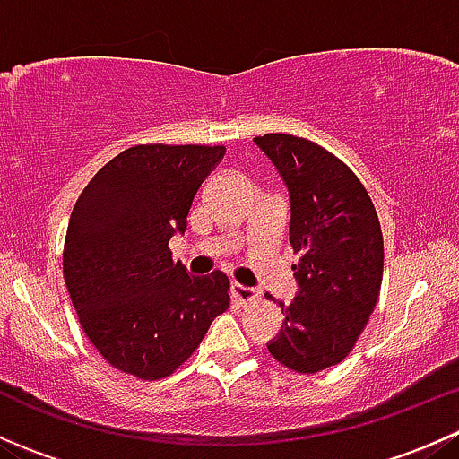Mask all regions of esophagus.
<instances>
[{
  "mask_svg": "<svg viewBox=\"0 0 459 459\" xmlns=\"http://www.w3.org/2000/svg\"><path fill=\"white\" fill-rule=\"evenodd\" d=\"M230 293H233L235 302H239V304H251V302H257V299H259V293L255 289H251V286L233 284Z\"/></svg>",
  "mask_w": 459,
  "mask_h": 459,
  "instance_id": "esophagus-1",
  "label": "esophagus"
}]
</instances>
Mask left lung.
I'll use <instances>...</instances> for the list:
<instances>
[{"label": "left lung", "mask_w": 459, "mask_h": 459, "mask_svg": "<svg viewBox=\"0 0 459 459\" xmlns=\"http://www.w3.org/2000/svg\"><path fill=\"white\" fill-rule=\"evenodd\" d=\"M284 179L298 295L268 353L295 373L340 364L362 335L382 286L384 242L377 212L358 175L326 148L289 133L253 140Z\"/></svg>", "instance_id": "8db88e82"}]
</instances>
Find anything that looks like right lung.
I'll use <instances>...</instances> for the list:
<instances>
[{"instance_id":"right-lung-1","label":"right lung","mask_w":459,"mask_h":459,"mask_svg":"<svg viewBox=\"0 0 459 459\" xmlns=\"http://www.w3.org/2000/svg\"><path fill=\"white\" fill-rule=\"evenodd\" d=\"M224 146L140 143L82 191L64 244V280L88 340L117 371L169 377L230 304L221 271L188 275L169 242Z\"/></svg>"}]
</instances>
